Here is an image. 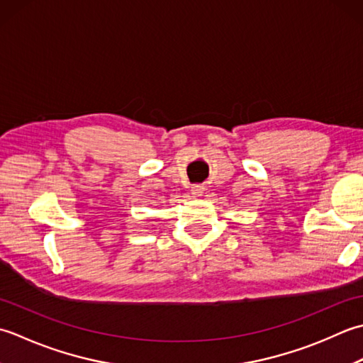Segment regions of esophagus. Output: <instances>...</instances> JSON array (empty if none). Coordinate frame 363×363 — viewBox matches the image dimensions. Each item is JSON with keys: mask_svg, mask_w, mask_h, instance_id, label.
Segmentation results:
<instances>
[{"mask_svg": "<svg viewBox=\"0 0 363 363\" xmlns=\"http://www.w3.org/2000/svg\"><path fill=\"white\" fill-rule=\"evenodd\" d=\"M203 191H205V188L202 186V184H192V186H191V192L194 196H202Z\"/></svg>", "mask_w": 363, "mask_h": 363, "instance_id": "obj_1", "label": "esophagus"}]
</instances>
